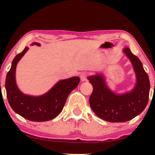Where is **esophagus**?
<instances>
[{"label":"esophagus","instance_id":"34e87169","mask_svg":"<svg viewBox=\"0 0 155 155\" xmlns=\"http://www.w3.org/2000/svg\"><path fill=\"white\" fill-rule=\"evenodd\" d=\"M87 76H88L87 73H86V72H83V73H82L81 75H80V80H81L82 82L86 81Z\"/></svg>","mask_w":155,"mask_h":155}]
</instances>
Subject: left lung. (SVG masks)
<instances>
[{"instance_id":"8db88e82","label":"left lung","mask_w":155,"mask_h":155,"mask_svg":"<svg viewBox=\"0 0 155 155\" xmlns=\"http://www.w3.org/2000/svg\"><path fill=\"white\" fill-rule=\"evenodd\" d=\"M123 51L130 59L136 75V84L130 92L116 94L108 88L101 75L88 77L93 86L90 97V107L97 116L107 121L126 122L143 111L149 99V77L141 61L128 47Z\"/></svg>"}]
</instances>
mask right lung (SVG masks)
<instances>
[{"label": "right lung", "mask_w": 155, "mask_h": 155, "mask_svg": "<svg viewBox=\"0 0 155 155\" xmlns=\"http://www.w3.org/2000/svg\"><path fill=\"white\" fill-rule=\"evenodd\" d=\"M32 44L40 46L34 42ZM29 49L25 47L17 55L12 62L5 80V89L8 102L15 112L31 121H47L56 117L64 107L70 93L77 87L79 77H73L57 82L45 94L32 97L24 94L19 90L15 82V70L18 61Z\"/></svg>", "instance_id": "add662e5"}]
</instances>
